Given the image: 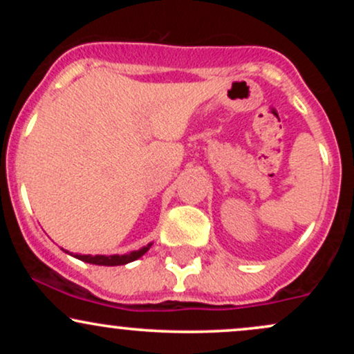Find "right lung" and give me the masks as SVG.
<instances>
[{
    "label": "right lung",
    "instance_id": "1",
    "mask_svg": "<svg viewBox=\"0 0 354 354\" xmlns=\"http://www.w3.org/2000/svg\"><path fill=\"white\" fill-rule=\"evenodd\" d=\"M151 248V243H149L148 246L141 248V250L138 251H131V253L128 254H111V256H104V254H96V256H91V254H75V258L81 259V261L84 263H91V265H100V266H120V265H128V263L135 261V259L141 258L146 251Z\"/></svg>",
    "mask_w": 354,
    "mask_h": 354
}]
</instances>
